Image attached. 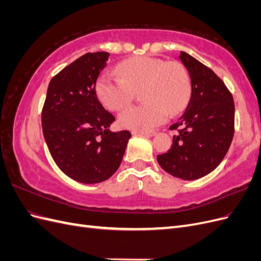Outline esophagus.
<instances>
[{
	"mask_svg": "<svg viewBox=\"0 0 261 261\" xmlns=\"http://www.w3.org/2000/svg\"><path fill=\"white\" fill-rule=\"evenodd\" d=\"M133 134H140V135H145V136H155L156 135V132L151 130V132H143V130H133Z\"/></svg>",
	"mask_w": 261,
	"mask_h": 261,
	"instance_id": "esophagus-1",
	"label": "esophagus"
}]
</instances>
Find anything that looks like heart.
I'll list each match as a JSON object with an SVG mask.
<instances>
[{
	"label": "heart",
	"mask_w": 261,
	"mask_h": 261,
	"mask_svg": "<svg viewBox=\"0 0 261 261\" xmlns=\"http://www.w3.org/2000/svg\"><path fill=\"white\" fill-rule=\"evenodd\" d=\"M120 77L110 73L99 76L96 93L111 111H120L132 101L133 91H140L143 105L134 106L118 117L124 128L150 130L176 115L187 106L192 94L191 78L177 62L150 57L126 60L117 67Z\"/></svg>",
	"instance_id": "heart-1"
}]
</instances>
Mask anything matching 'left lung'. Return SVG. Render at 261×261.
Listing matches in <instances>:
<instances>
[{"label": "left lung", "instance_id": "obj_1", "mask_svg": "<svg viewBox=\"0 0 261 261\" xmlns=\"http://www.w3.org/2000/svg\"><path fill=\"white\" fill-rule=\"evenodd\" d=\"M179 60L188 70L192 96L184 114L170 126L177 130L160 167L186 180L206 176L222 162L234 136L235 107L231 91L212 69L186 52Z\"/></svg>", "mask_w": 261, "mask_h": 261}]
</instances>
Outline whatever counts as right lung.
Listing matches in <instances>:
<instances>
[{
    "label": "right lung",
    "mask_w": 261,
    "mask_h": 261,
    "mask_svg": "<svg viewBox=\"0 0 261 261\" xmlns=\"http://www.w3.org/2000/svg\"><path fill=\"white\" fill-rule=\"evenodd\" d=\"M108 52L86 53L55 75L48 87L41 122L45 143L60 170L84 184L111 177L120 168L129 130L111 132L115 117L96 93Z\"/></svg>",
    "instance_id": "obj_1"
}]
</instances>
